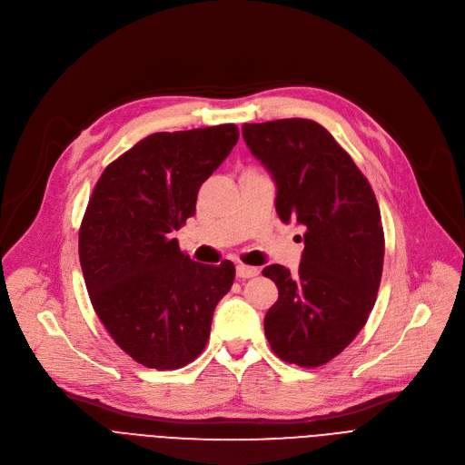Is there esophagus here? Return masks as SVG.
I'll return each mask as SVG.
<instances>
[{"mask_svg": "<svg viewBox=\"0 0 465 465\" xmlns=\"http://www.w3.org/2000/svg\"><path fill=\"white\" fill-rule=\"evenodd\" d=\"M260 271L256 267H250V265H237V278L239 280H246V278H254L258 276Z\"/></svg>", "mask_w": 465, "mask_h": 465, "instance_id": "1", "label": "esophagus"}]
</instances>
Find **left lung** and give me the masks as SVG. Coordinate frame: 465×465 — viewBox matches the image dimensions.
<instances>
[{
    "mask_svg": "<svg viewBox=\"0 0 465 465\" xmlns=\"http://www.w3.org/2000/svg\"><path fill=\"white\" fill-rule=\"evenodd\" d=\"M242 137L274 178L278 217L304 226L299 271L263 269L278 287L265 335L283 361L324 365L352 343L376 301L384 265L376 196L352 157L313 120L242 124Z\"/></svg>",
    "mask_w": 465,
    "mask_h": 465,
    "instance_id": "8db88e82",
    "label": "left lung"
}]
</instances>
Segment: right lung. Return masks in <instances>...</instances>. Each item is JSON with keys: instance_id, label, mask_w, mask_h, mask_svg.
Returning <instances> with one entry per match:
<instances>
[{"instance_id": "add662e5", "label": "right lung", "mask_w": 465, "mask_h": 465, "mask_svg": "<svg viewBox=\"0 0 465 465\" xmlns=\"http://www.w3.org/2000/svg\"><path fill=\"white\" fill-rule=\"evenodd\" d=\"M239 139L235 124L161 132L100 176L79 228V262L114 343L150 369H180L203 351L235 267L202 265L173 237L196 211L200 185Z\"/></svg>"}]
</instances>
